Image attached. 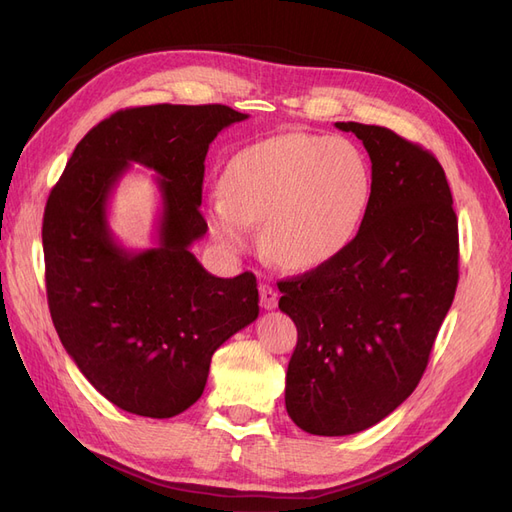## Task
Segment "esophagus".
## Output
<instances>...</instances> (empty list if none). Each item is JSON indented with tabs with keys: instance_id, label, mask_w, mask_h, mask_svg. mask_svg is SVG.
Masks as SVG:
<instances>
[{
	"instance_id": "1",
	"label": "esophagus",
	"mask_w": 512,
	"mask_h": 512,
	"mask_svg": "<svg viewBox=\"0 0 512 512\" xmlns=\"http://www.w3.org/2000/svg\"><path fill=\"white\" fill-rule=\"evenodd\" d=\"M258 290H260V305L265 309H275L277 301H280V294H277V290L269 284H260Z\"/></svg>"
}]
</instances>
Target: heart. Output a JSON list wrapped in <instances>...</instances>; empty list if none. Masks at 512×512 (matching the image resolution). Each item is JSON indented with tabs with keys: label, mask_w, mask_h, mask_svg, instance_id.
Returning a JSON list of instances; mask_svg holds the SVG:
<instances>
[{
	"label": "heart",
	"mask_w": 512,
	"mask_h": 512,
	"mask_svg": "<svg viewBox=\"0 0 512 512\" xmlns=\"http://www.w3.org/2000/svg\"><path fill=\"white\" fill-rule=\"evenodd\" d=\"M371 194L369 166L344 136L280 134L241 149L209 200L213 237L230 252L254 241L275 267L307 271L342 254Z\"/></svg>",
	"instance_id": "obj_1"
}]
</instances>
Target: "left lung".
Masks as SVG:
<instances>
[{
    "label": "left lung",
    "instance_id": "1",
    "mask_svg": "<svg viewBox=\"0 0 512 512\" xmlns=\"http://www.w3.org/2000/svg\"><path fill=\"white\" fill-rule=\"evenodd\" d=\"M363 141L371 194L346 250L277 284L297 324L286 410L314 436H350L412 395L459 280V235L444 168L389 128L337 121Z\"/></svg>",
    "mask_w": 512,
    "mask_h": 512
}]
</instances>
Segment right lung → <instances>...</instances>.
<instances>
[{"label": "right lung", "mask_w": 512, "mask_h": 512, "mask_svg": "<svg viewBox=\"0 0 512 512\" xmlns=\"http://www.w3.org/2000/svg\"><path fill=\"white\" fill-rule=\"evenodd\" d=\"M245 113L222 104L117 111L76 145L46 200L42 247L55 331L81 374L117 408L170 418L203 395L211 356L258 318L254 273L215 277L190 252L203 239L205 158ZM159 173V245L126 251L107 226L116 181Z\"/></svg>", "instance_id": "1"}]
</instances>
